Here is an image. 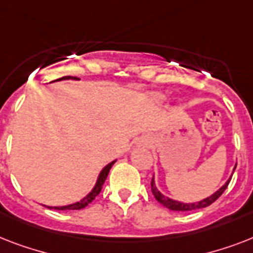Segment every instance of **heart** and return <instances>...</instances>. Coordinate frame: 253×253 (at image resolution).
Wrapping results in <instances>:
<instances>
[{"instance_id": "1", "label": "heart", "mask_w": 253, "mask_h": 253, "mask_svg": "<svg viewBox=\"0 0 253 253\" xmlns=\"http://www.w3.org/2000/svg\"><path fill=\"white\" fill-rule=\"evenodd\" d=\"M156 98H158V99H163V98H164V97H163V95H160V94H158V95H156Z\"/></svg>"}]
</instances>
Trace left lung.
Returning a JSON list of instances; mask_svg holds the SVG:
<instances>
[{
	"label": "left lung",
	"mask_w": 253,
	"mask_h": 253,
	"mask_svg": "<svg viewBox=\"0 0 253 253\" xmlns=\"http://www.w3.org/2000/svg\"><path fill=\"white\" fill-rule=\"evenodd\" d=\"M236 168V166H235ZM234 168V170H235ZM230 180H231V177L226 181V184L219 189V190H216L215 193H212L211 196L208 197V198H205V200H201L198 202H193V204H184V202H180V201L172 200V198H168L164 194L159 192V189L156 188V185H155V178L152 177V181H151V190H152V194L155 196V198L160 202V204L164 206V208L169 209V210H174V211H190V210H197V209H202L206 208L209 205H211L214 201H216L222 196V193L226 190V188L230 184Z\"/></svg>",
	"instance_id": "8db88e82"
}]
</instances>
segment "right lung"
Returning a JSON list of instances; mask_svg holds the SVG:
<instances>
[{
	"label": "right lung",
	"instance_id": "right-lung-1",
	"mask_svg": "<svg viewBox=\"0 0 253 253\" xmlns=\"http://www.w3.org/2000/svg\"><path fill=\"white\" fill-rule=\"evenodd\" d=\"M61 80H80V79H79V77L64 76V77H61V79H57V80H55V81H61ZM114 163H115V160H114V162L109 163V164H107V166L105 167L102 170H101L98 178H97V182H95V185H94V188L91 189V192L89 193L86 197H84L83 200L79 201V202H76V204L67 205V206H53V208H52V206H47V208L55 209V210H80V209L86 208L87 205L90 204L91 201L94 200L95 197L99 194L101 189H102L103 182H105V180H106L107 174H109V172H110L111 167H113V164H114Z\"/></svg>",
	"mask_w": 253,
	"mask_h": 253
}]
</instances>
